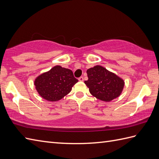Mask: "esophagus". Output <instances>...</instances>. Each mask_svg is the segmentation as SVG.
<instances>
[{
    "label": "esophagus",
    "instance_id": "esophagus-1",
    "mask_svg": "<svg viewBox=\"0 0 159 159\" xmlns=\"http://www.w3.org/2000/svg\"><path fill=\"white\" fill-rule=\"evenodd\" d=\"M78 80L80 81V82H83V81H84V77H83L82 76V77H79Z\"/></svg>",
    "mask_w": 159,
    "mask_h": 159
}]
</instances>
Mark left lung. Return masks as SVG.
Returning <instances> with one entry per match:
<instances>
[{"instance_id":"8db88e82","label":"left lung","mask_w":159,"mask_h":159,"mask_svg":"<svg viewBox=\"0 0 159 159\" xmlns=\"http://www.w3.org/2000/svg\"><path fill=\"white\" fill-rule=\"evenodd\" d=\"M88 80L84 83L90 94L104 102H110L119 97L124 88L125 82L115 73L100 65L87 70Z\"/></svg>"}]
</instances>
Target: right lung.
Returning <instances> with one entry per match:
<instances>
[{"mask_svg": "<svg viewBox=\"0 0 159 159\" xmlns=\"http://www.w3.org/2000/svg\"><path fill=\"white\" fill-rule=\"evenodd\" d=\"M77 82L71 70L56 65L38 76L34 81V86L42 98L56 102L68 94Z\"/></svg>", "mask_w": 159, "mask_h": 159, "instance_id": "1", "label": "right lung"}]
</instances>
